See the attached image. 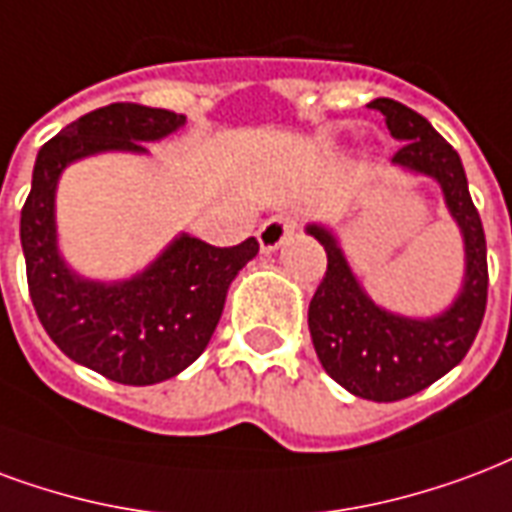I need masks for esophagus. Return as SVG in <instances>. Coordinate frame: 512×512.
<instances>
[{
	"label": "esophagus",
	"mask_w": 512,
	"mask_h": 512,
	"mask_svg": "<svg viewBox=\"0 0 512 512\" xmlns=\"http://www.w3.org/2000/svg\"><path fill=\"white\" fill-rule=\"evenodd\" d=\"M295 219L290 217H271L266 219L260 230H257V241H260V249L263 252H274L279 246L285 244L287 238L295 233Z\"/></svg>",
	"instance_id": "34e87169"
}]
</instances>
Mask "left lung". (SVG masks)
I'll use <instances>...</instances> for the list:
<instances>
[{"mask_svg":"<svg viewBox=\"0 0 512 512\" xmlns=\"http://www.w3.org/2000/svg\"><path fill=\"white\" fill-rule=\"evenodd\" d=\"M369 108L380 111L393 138L401 140L393 165L431 176L442 187L464 236V285L450 309L429 320L385 312L363 293L331 230L309 225L306 233L328 255L323 282L309 304V333L323 369L342 388L369 401H399L445 377L475 342L488 301L486 233L469 198L461 157L448 140L401 102L380 97Z\"/></svg>","mask_w":512,"mask_h":512,"instance_id":"1","label":"left lung"}]
</instances>
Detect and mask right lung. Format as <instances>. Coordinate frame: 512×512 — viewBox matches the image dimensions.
<instances>
[{
  "mask_svg": "<svg viewBox=\"0 0 512 512\" xmlns=\"http://www.w3.org/2000/svg\"><path fill=\"white\" fill-rule=\"evenodd\" d=\"M187 116L138 102H113L67 124L45 143L21 208V246L34 312L59 350L121 385H154L184 372L206 350L227 287L257 255L255 238L211 246L181 233L143 274L92 282L73 274L56 246L54 198L62 170L100 151L146 154L149 140Z\"/></svg>",
  "mask_w": 512,
  "mask_h": 512,
  "instance_id": "obj_1",
  "label": "right lung"
}]
</instances>
